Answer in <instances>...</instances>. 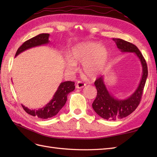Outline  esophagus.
<instances>
[{"label": "esophagus", "instance_id": "1", "mask_svg": "<svg viewBox=\"0 0 157 157\" xmlns=\"http://www.w3.org/2000/svg\"><path fill=\"white\" fill-rule=\"evenodd\" d=\"M84 86H86V84L83 82L78 81V82H77V84H76L77 88H84Z\"/></svg>", "mask_w": 157, "mask_h": 157}]
</instances>
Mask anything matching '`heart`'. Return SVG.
Returning a JSON list of instances; mask_svg holds the SVG:
<instances>
[{
    "instance_id": "b5f03b06",
    "label": "heart",
    "mask_w": 157,
    "mask_h": 157,
    "mask_svg": "<svg viewBox=\"0 0 157 157\" xmlns=\"http://www.w3.org/2000/svg\"><path fill=\"white\" fill-rule=\"evenodd\" d=\"M109 58L108 49L99 42H82L73 48L70 55L71 59L67 61L66 67L73 71L77 68L75 63H82L86 75L94 79L103 71Z\"/></svg>"
}]
</instances>
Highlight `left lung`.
<instances>
[{"instance_id":"1","label":"left lung","mask_w":157,"mask_h":157,"mask_svg":"<svg viewBox=\"0 0 157 157\" xmlns=\"http://www.w3.org/2000/svg\"><path fill=\"white\" fill-rule=\"evenodd\" d=\"M117 48L123 52H134L137 55L142 67V76L138 88L128 98L119 100L114 98L107 90L102 76L96 79L94 85L97 96L92 103V108L102 118L106 120L122 119L134 112L140 102L143 90L148 76L146 60L136 46L119 38H113Z\"/></svg>"}]
</instances>
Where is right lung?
I'll list each match as a JSON object with an SVG mask.
<instances>
[{
    "label": "right lung",
    "instance_id": "add662e5",
    "mask_svg": "<svg viewBox=\"0 0 157 157\" xmlns=\"http://www.w3.org/2000/svg\"><path fill=\"white\" fill-rule=\"evenodd\" d=\"M48 37L49 34H40L25 41L17 49L15 56L19 55L21 52L25 51V50L35 47V46L48 44L50 42L48 40ZM74 84L75 82L71 81L61 83L57 90L53 96L52 99L42 109H38V110H31L21 105L22 107L26 113L34 117H38V118L40 119H48L52 117L53 116L57 114L60 111V110L65 105L68 94L69 92L74 90Z\"/></svg>",
    "mask_w": 157,
    "mask_h": 157
}]
</instances>
